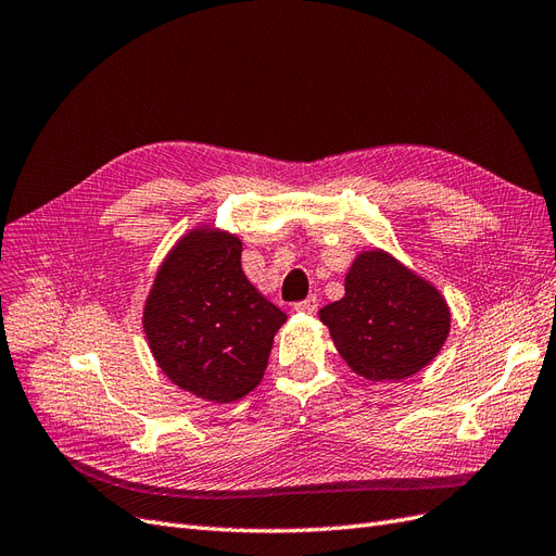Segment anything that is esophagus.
Returning <instances> with one entry per match:
<instances>
[{
    "label": "esophagus",
    "instance_id": "obj_1",
    "mask_svg": "<svg viewBox=\"0 0 556 556\" xmlns=\"http://www.w3.org/2000/svg\"><path fill=\"white\" fill-rule=\"evenodd\" d=\"M317 299L315 296H308V299H304V301H299V304H294V311L296 313H306V315H313L315 311H317Z\"/></svg>",
    "mask_w": 556,
    "mask_h": 556
}]
</instances>
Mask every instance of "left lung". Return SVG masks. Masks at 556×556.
Here are the masks:
<instances>
[{"label": "left lung", "instance_id": "obj_1", "mask_svg": "<svg viewBox=\"0 0 556 556\" xmlns=\"http://www.w3.org/2000/svg\"><path fill=\"white\" fill-rule=\"evenodd\" d=\"M450 317L445 296L380 248L359 252L343 299L319 311L339 355L371 382L422 371L445 345Z\"/></svg>", "mask_w": 556, "mask_h": 556}]
</instances>
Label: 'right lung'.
Listing matches in <instances>:
<instances>
[{
	"instance_id": "1",
	"label": "right lung",
	"mask_w": 556,
	"mask_h": 556,
	"mask_svg": "<svg viewBox=\"0 0 556 556\" xmlns=\"http://www.w3.org/2000/svg\"><path fill=\"white\" fill-rule=\"evenodd\" d=\"M237 233L199 225L160 264L143 306L150 352L180 390L231 403L262 382L285 315L241 268Z\"/></svg>"
}]
</instances>
